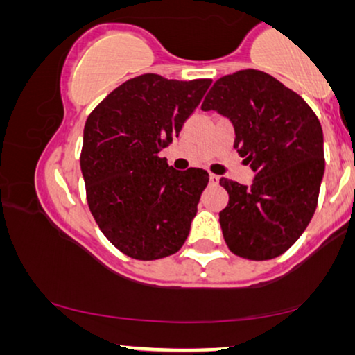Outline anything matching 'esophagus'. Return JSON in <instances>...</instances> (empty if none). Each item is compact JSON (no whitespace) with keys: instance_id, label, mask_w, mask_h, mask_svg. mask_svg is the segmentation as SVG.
Returning a JSON list of instances; mask_svg holds the SVG:
<instances>
[{"instance_id":"1","label":"esophagus","mask_w":355,"mask_h":355,"mask_svg":"<svg viewBox=\"0 0 355 355\" xmlns=\"http://www.w3.org/2000/svg\"><path fill=\"white\" fill-rule=\"evenodd\" d=\"M209 180H211V183H218V180H220V177L218 175H216V173H211V175H209Z\"/></svg>"}]
</instances>
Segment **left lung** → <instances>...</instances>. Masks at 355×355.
I'll list each match as a JSON object with an SVG mask.
<instances>
[{
	"label": "left lung",
	"instance_id": "left-lung-1",
	"mask_svg": "<svg viewBox=\"0 0 355 355\" xmlns=\"http://www.w3.org/2000/svg\"><path fill=\"white\" fill-rule=\"evenodd\" d=\"M201 109L232 121L234 148L256 172L251 187L220 178L228 249L249 261L282 256L317 209L325 172L320 121L296 92L256 69L218 78Z\"/></svg>",
	"mask_w": 355,
	"mask_h": 355
}]
</instances>
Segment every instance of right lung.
Listing matches in <instances>:
<instances>
[{
    "label": "right lung",
    "mask_w": 355,
    "mask_h": 355,
    "mask_svg": "<svg viewBox=\"0 0 355 355\" xmlns=\"http://www.w3.org/2000/svg\"><path fill=\"white\" fill-rule=\"evenodd\" d=\"M211 83L143 73L109 93L87 119L80 167L88 207L128 257L172 256L188 238L209 173L175 171L159 153L178 137Z\"/></svg>",
    "instance_id": "obj_1"
}]
</instances>
